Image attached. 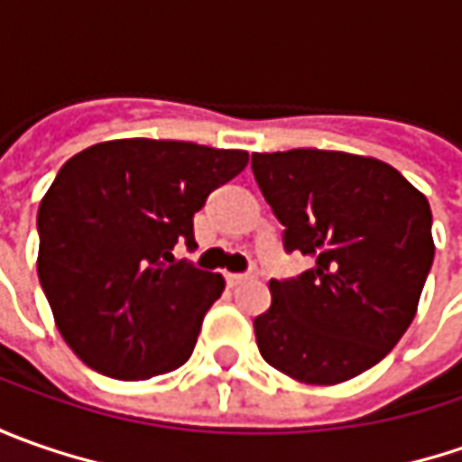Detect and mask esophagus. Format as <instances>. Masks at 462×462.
I'll return each instance as SVG.
<instances>
[{
    "instance_id": "34e87169",
    "label": "esophagus",
    "mask_w": 462,
    "mask_h": 462,
    "mask_svg": "<svg viewBox=\"0 0 462 462\" xmlns=\"http://www.w3.org/2000/svg\"><path fill=\"white\" fill-rule=\"evenodd\" d=\"M249 277H252V275H244V273H228V275H226V282H228V285L234 288V285H241V282H246Z\"/></svg>"
}]
</instances>
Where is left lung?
<instances>
[{"instance_id":"8db88e82","label":"left lung","mask_w":462,"mask_h":462,"mask_svg":"<svg viewBox=\"0 0 462 462\" xmlns=\"http://www.w3.org/2000/svg\"><path fill=\"white\" fill-rule=\"evenodd\" d=\"M252 171L285 252L313 267L270 280L254 319L262 357L310 385L345 383L378 365L414 321L435 259L427 198L391 164L345 152L252 153Z\"/></svg>"}]
</instances>
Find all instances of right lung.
I'll list each match as a JSON object with an SVG mask.
<instances>
[{"label": "right lung", "mask_w": 462, "mask_h": 462, "mask_svg": "<svg viewBox=\"0 0 462 462\" xmlns=\"http://www.w3.org/2000/svg\"><path fill=\"white\" fill-rule=\"evenodd\" d=\"M249 153L120 138L71 156L38 208V277L81 363L146 381L185 365L223 277L174 259L192 218Z\"/></svg>", "instance_id": "obj_1"}]
</instances>
